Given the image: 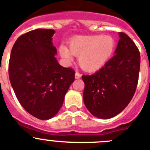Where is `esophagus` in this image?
Listing matches in <instances>:
<instances>
[{
  "label": "esophagus",
  "instance_id": "obj_1",
  "mask_svg": "<svg viewBox=\"0 0 150 150\" xmlns=\"http://www.w3.org/2000/svg\"><path fill=\"white\" fill-rule=\"evenodd\" d=\"M81 74H80V73L79 72H78V71H76V72H75V79H80V78H81Z\"/></svg>",
  "mask_w": 150,
  "mask_h": 150
}]
</instances>
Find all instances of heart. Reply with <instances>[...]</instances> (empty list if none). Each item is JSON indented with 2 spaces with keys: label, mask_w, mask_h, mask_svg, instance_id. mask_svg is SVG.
I'll use <instances>...</instances> for the list:
<instances>
[{
  "label": "heart",
  "mask_w": 150,
  "mask_h": 150,
  "mask_svg": "<svg viewBox=\"0 0 150 150\" xmlns=\"http://www.w3.org/2000/svg\"><path fill=\"white\" fill-rule=\"evenodd\" d=\"M115 40L106 35L78 36L69 41V49L62 45L59 52L68 61L72 56H79L80 67L85 71L93 72L99 70L111 58L115 50Z\"/></svg>",
  "instance_id": "1"
}]
</instances>
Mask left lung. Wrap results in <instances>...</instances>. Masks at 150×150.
Listing matches in <instances>:
<instances>
[{
    "instance_id": "obj_1",
    "label": "left lung",
    "mask_w": 150,
    "mask_h": 150,
    "mask_svg": "<svg viewBox=\"0 0 150 150\" xmlns=\"http://www.w3.org/2000/svg\"><path fill=\"white\" fill-rule=\"evenodd\" d=\"M115 55L91 75H82L84 103L94 117L109 119L120 114L133 98L139 79L140 54L133 40L124 33Z\"/></svg>"
}]
</instances>
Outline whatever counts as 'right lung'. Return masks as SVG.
<instances>
[{"mask_svg": "<svg viewBox=\"0 0 150 150\" xmlns=\"http://www.w3.org/2000/svg\"><path fill=\"white\" fill-rule=\"evenodd\" d=\"M53 30L36 29L16 40L9 61V78L22 107L40 120L53 117L60 110L75 71L64 68L55 57Z\"/></svg>", "mask_w": 150, "mask_h": 150, "instance_id": "1", "label": "right lung"}]
</instances>
